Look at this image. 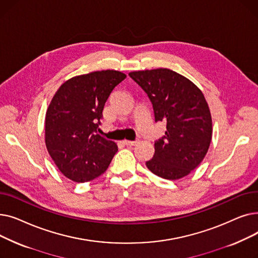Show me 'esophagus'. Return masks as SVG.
<instances>
[{
    "mask_svg": "<svg viewBox=\"0 0 258 258\" xmlns=\"http://www.w3.org/2000/svg\"><path fill=\"white\" fill-rule=\"evenodd\" d=\"M137 141H128V140H124L123 144H125L126 146H133V145H136Z\"/></svg>",
    "mask_w": 258,
    "mask_h": 258,
    "instance_id": "1",
    "label": "esophagus"
}]
</instances>
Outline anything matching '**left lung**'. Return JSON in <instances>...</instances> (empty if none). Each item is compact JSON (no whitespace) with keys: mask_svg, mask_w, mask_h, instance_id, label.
I'll list each match as a JSON object with an SVG mask.
<instances>
[{"mask_svg":"<svg viewBox=\"0 0 258 258\" xmlns=\"http://www.w3.org/2000/svg\"><path fill=\"white\" fill-rule=\"evenodd\" d=\"M128 75L147 94L155 121L166 122L147 168L166 180L185 177L205 158L211 142L212 120L204 94L188 78L163 68Z\"/></svg>","mask_w":258,"mask_h":258,"instance_id":"1","label":"left lung"}]
</instances>
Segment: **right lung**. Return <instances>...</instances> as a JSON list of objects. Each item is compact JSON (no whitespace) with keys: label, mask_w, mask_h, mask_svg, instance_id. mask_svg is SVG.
Here are the masks:
<instances>
[{"label":"right lung","mask_w":258,"mask_h":258,"mask_svg":"<svg viewBox=\"0 0 258 258\" xmlns=\"http://www.w3.org/2000/svg\"><path fill=\"white\" fill-rule=\"evenodd\" d=\"M126 75L115 70L70 78L54 95L46 113L45 141L49 155L66 178L94 180L118 151L114 141L97 134L104 104Z\"/></svg>","instance_id":"1"}]
</instances>
